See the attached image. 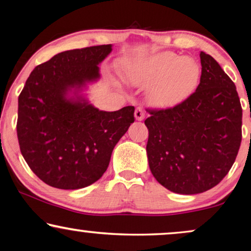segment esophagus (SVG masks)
<instances>
[{"label": "esophagus", "instance_id": "1", "mask_svg": "<svg viewBox=\"0 0 251 251\" xmlns=\"http://www.w3.org/2000/svg\"><path fill=\"white\" fill-rule=\"evenodd\" d=\"M134 116H135L136 121H143L144 117H146V112L143 111V109L141 107H137L135 109V112H134Z\"/></svg>", "mask_w": 251, "mask_h": 251}]
</instances>
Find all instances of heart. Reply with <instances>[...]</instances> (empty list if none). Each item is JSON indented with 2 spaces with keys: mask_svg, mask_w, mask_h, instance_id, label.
Returning a JSON list of instances; mask_svg holds the SVG:
<instances>
[{
  "mask_svg": "<svg viewBox=\"0 0 251 251\" xmlns=\"http://www.w3.org/2000/svg\"><path fill=\"white\" fill-rule=\"evenodd\" d=\"M200 74V67L193 58L160 52L130 67L128 78L136 86H150L148 94L153 104L169 108L195 92Z\"/></svg>",
  "mask_w": 251,
  "mask_h": 251,
  "instance_id": "1",
  "label": "heart"
}]
</instances>
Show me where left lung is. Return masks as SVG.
<instances>
[{
    "instance_id": "left-lung-1",
    "label": "left lung",
    "mask_w": 251,
    "mask_h": 251,
    "mask_svg": "<svg viewBox=\"0 0 251 251\" xmlns=\"http://www.w3.org/2000/svg\"><path fill=\"white\" fill-rule=\"evenodd\" d=\"M193 94L174 108L149 110L147 154L154 178L169 191L197 195L217 185L241 144L242 108L232 82L213 56L200 52Z\"/></svg>"
}]
</instances>
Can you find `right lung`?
Here are the masks:
<instances>
[{
    "mask_svg": "<svg viewBox=\"0 0 251 251\" xmlns=\"http://www.w3.org/2000/svg\"><path fill=\"white\" fill-rule=\"evenodd\" d=\"M112 45L76 49L38 65L18 98L20 151L34 174L56 189L77 190L107 171L112 150L134 123V107L99 110L83 92L100 79Z\"/></svg>",
    "mask_w": 251,
    "mask_h": 251,
    "instance_id": "add662e5",
    "label": "right lung"
}]
</instances>
